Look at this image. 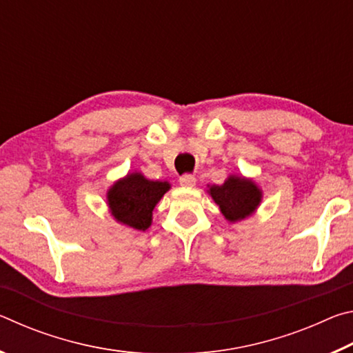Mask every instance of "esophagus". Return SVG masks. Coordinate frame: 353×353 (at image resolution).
<instances>
[{
	"label": "esophagus",
	"instance_id": "obj_1",
	"mask_svg": "<svg viewBox=\"0 0 353 353\" xmlns=\"http://www.w3.org/2000/svg\"><path fill=\"white\" fill-rule=\"evenodd\" d=\"M179 183H181L182 187H194L196 177L191 176V174H183L181 179H179Z\"/></svg>",
	"mask_w": 353,
	"mask_h": 353
}]
</instances>
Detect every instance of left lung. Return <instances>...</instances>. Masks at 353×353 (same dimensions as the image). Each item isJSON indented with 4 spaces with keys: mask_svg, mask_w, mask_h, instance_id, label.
Returning a JSON list of instances; mask_svg holds the SVG:
<instances>
[{
    "mask_svg": "<svg viewBox=\"0 0 353 353\" xmlns=\"http://www.w3.org/2000/svg\"><path fill=\"white\" fill-rule=\"evenodd\" d=\"M208 194L219 205L221 213L230 223L249 218L261 202V190L252 179L232 174L223 185L208 187Z\"/></svg>",
    "mask_w": 353,
    "mask_h": 353,
    "instance_id": "obj_1",
    "label": "left lung"
}]
</instances>
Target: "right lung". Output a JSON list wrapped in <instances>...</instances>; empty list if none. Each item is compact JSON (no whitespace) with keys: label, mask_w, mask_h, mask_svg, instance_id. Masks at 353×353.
<instances>
[{"label":"right lung","mask_w":353,"mask_h":353,"mask_svg":"<svg viewBox=\"0 0 353 353\" xmlns=\"http://www.w3.org/2000/svg\"><path fill=\"white\" fill-rule=\"evenodd\" d=\"M170 188V182L149 181L141 172H129L107 191V204L119 224L145 232L152 223L154 207Z\"/></svg>","instance_id":"1"}]
</instances>
